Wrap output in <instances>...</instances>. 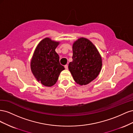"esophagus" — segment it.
Here are the masks:
<instances>
[{
    "label": "esophagus",
    "mask_w": 133,
    "mask_h": 133,
    "mask_svg": "<svg viewBox=\"0 0 133 133\" xmlns=\"http://www.w3.org/2000/svg\"><path fill=\"white\" fill-rule=\"evenodd\" d=\"M64 67H65L66 69H68V65H65V66H64Z\"/></svg>",
    "instance_id": "esophagus-1"
}]
</instances>
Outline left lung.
<instances>
[{
    "label": "left lung",
    "instance_id": "left-lung-1",
    "mask_svg": "<svg viewBox=\"0 0 133 133\" xmlns=\"http://www.w3.org/2000/svg\"><path fill=\"white\" fill-rule=\"evenodd\" d=\"M73 61L69 69L75 82L79 85H86L99 75L102 66L101 56L90 41L81 38L73 45Z\"/></svg>",
    "mask_w": 133,
    "mask_h": 133
}]
</instances>
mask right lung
Instances as JSON below:
<instances>
[{
    "label": "right lung",
    "mask_w": 133,
    "mask_h": 133,
    "mask_svg": "<svg viewBox=\"0 0 133 133\" xmlns=\"http://www.w3.org/2000/svg\"><path fill=\"white\" fill-rule=\"evenodd\" d=\"M59 42L45 38L39 43L31 61V69L36 79L43 85L51 87L57 82L64 67L60 64L55 50Z\"/></svg>",
    "instance_id": "1"
}]
</instances>
